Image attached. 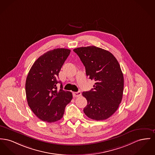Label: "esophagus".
<instances>
[{
  "instance_id": "obj_1",
  "label": "esophagus",
  "mask_w": 155,
  "mask_h": 155,
  "mask_svg": "<svg viewBox=\"0 0 155 155\" xmlns=\"http://www.w3.org/2000/svg\"><path fill=\"white\" fill-rule=\"evenodd\" d=\"M81 92L80 91H78V92H73V95L74 97H80L81 95Z\"/></svg>"
}]
</instances>
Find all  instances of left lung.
Here are the masks:
<instances>
[{"label": "left lung", "instance_id": "left-lung-1", "mask_svg": "<svg viewBox=\"0 0 155 155\" xmlns=\"http://www.w3.org/2000/svg\"><path fill=\"white\" fill-rule=\"evenodd\" d=\"M73 51L85 66L87 76L95 81L94 88L82 92L87 100L84 112L94 120L108 118L118 108L123 96L124 75L118 61L109 51L95 46Z\"/></svg>", "mask_w": 155, "mask_h": 155}]
</instances>
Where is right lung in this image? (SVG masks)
<instances>
[{
	"instance_id": "add662e5",
	"label": "right lung",
	"mask_w": 155,
	"mask_h": 155,
	"mask_svg": "<svg viewBox=\"0 0 155 155\" xmlns=\"http://www.w3.org/2000/svg\"><path fill=\"white\" fill-rule=\"evenodd\" d=\"M71 50L55 48L41 55L31 67L26 81L28 105L37 117L47 122L63 118L66 105L73 98L72 93L64 91L58 81V74ZM60 83L58 90L56 84Z\"/></svg>"
}]
</instances>
